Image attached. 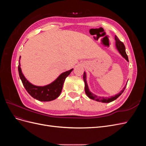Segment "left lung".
<instances>
[{
    "label": "left lung",
    "mask_w": 146,
    "mask_h": 146,
    "mask_svg": "<svg viewBox=\"0 0 146 146\" xmlns=\"http://www.w3.org/2000/svg\"><path fill=\"white\" fill-rule=\"evenodd\" d=\"M115 40H116V47L117 48V50L119 52V54L122 55L123 58H124L128 62H129V58H128V56L125 52V47L124 44H123V43L119 40L116 36H115ZM83 80H84V82H85V93L88 98L94 100L98 102H103V103H109L114 100H116L117 98H119V97L122 94L123 91L125 90L126 85H126L124 87H123L122 90L119 92V93L114 95V96H111L110 98H106V97H100V96H96L90 91L89 88H88V83H87V81H86V74L85 72H84L83 73Z\"/></svg>",
    "instance_id": "obj_1"
}]
</instances>
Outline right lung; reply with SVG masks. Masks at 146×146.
Segmentation results:
<instances>
[{"label":"right lung","mask_w":146,"mask_h":146,"mask_svg":"<svg viewBox=\"0 0 146 146\" xmlns=\"http://www.w3.org/2000/svg\"><path fill=\"white\" fill-rule=\"evenodd\" d=\"M20 59L21 56L19 57V60L18 71L20 78L23 82L24 88L32 98L41 102L54 100L58 98L60 95L61 91H62L63 83L66 78L73 70V69H71L61 73L54 82L48 84V85L43 86H36L29 82L24 76L21 68Z\"/></svg>","instance_id":"1"}]
</instances>
